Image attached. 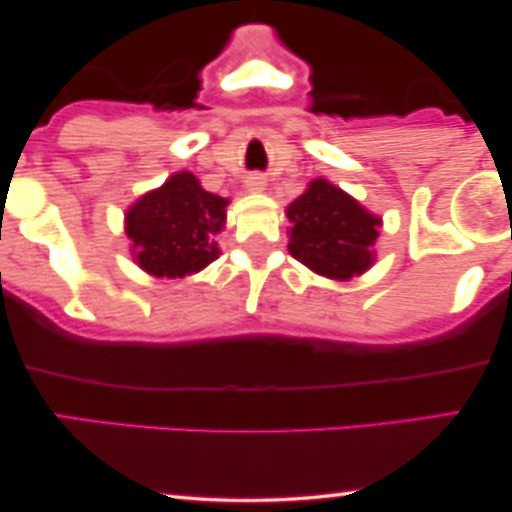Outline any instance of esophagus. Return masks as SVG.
Returning a JSON list of instances; mask_svg holds the SVG:
<instances>
[{
    "instance_id": "1",
    "label": "esophagus",
    "mask_w": 512,
    "mask_h": 512,
    "mask_svg": "<svg viewBox=\"0 0 512 512\" xmlns=\"http://www.w3.org/2000/svg\"><path fill=\"white\" fill-rule=\"evenodd\" d=\"M245 187H248V192H262L267 187V180L260 173H252L245 178Z\"/></svg>"
}]
</instances>
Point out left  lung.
<instances>
[{
    "mask_svg": "<svg viewBox=\"0 0 512 512\" xmlns=\"http://www.w3.org/2000/svg\"><path fill=\"white\" fill-rule=\"evenodd\" d=\"M286 216L293 223L289 252L313 272L346 281L373 264L380 219L332 182H310Z\"/></svg>",
    "mask_w": 512,
    "mask_h": 512,
    "instance_id": "left-lung-1",
    "label": "left lung"
}]
</instances>
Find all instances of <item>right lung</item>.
<instances>
[{
    "mask_svg": "<svg viewBox=\"0 0 512 512\" xmlns=\"http://www.w3.org/2000/svg\"><path fill=\"white\" fill-rule=\"evenodd\" d=\"M226 207L228 199L211 195L187 170L170 175L125 214L134 260L168 279L199 272L219 257L216 233L226 223Z\"/></svg>",
    "mask_w": 512,
    "mask_h": 512,
    "instance_id": "1",
    "label": "right lung"
}]
</instances>
